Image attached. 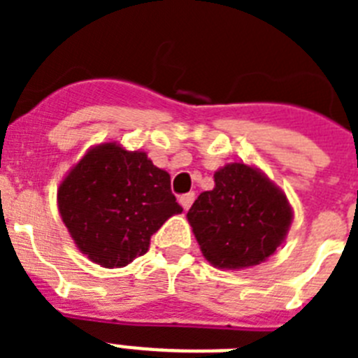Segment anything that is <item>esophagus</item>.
Listing matches in <instances>:
<instances>
[{
	"instance_id": "obj_1",
	"label": "esophagus",
	"mask_w": 358,
	"mask_h": 358,
	"mask_svg": "<svg viewBox=\"0 0 358 358\" xmlns=\"http://www.w3.org/2000/svg\"><path fill=\"white\" fill-rule=\"evenodd\" d=\"M194 201H195V194L181 195V199H179V202H181V206L185 208V210H188V208L194 204Z\"/></svg>"
}]
</instances>
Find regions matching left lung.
<instances>
[{
  "label": "left lung",
  "mask_w": 358,
  "mask_h": 358,
  "mask_svg": "<svg viewBox=\"0 0 358 358\" xmlns=\"http://www.w3.org/2000/svg\"><path fill=\"white\" fill-rule=\"evenodd\" d=\"M215 188L189 208V226L213 267L245 268L265 262L285 242L294 211L262 170L229 163L215 172Z\"/></svg>",
  "instance_id": "8db88e82"
}]
</instances>
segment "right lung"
Here are the masks:
<instances>
[{
    "instance_id": "1",
    "label": "right lung",
    "mask_w": 358,
    "mask_h": 358,
    "mask_svg": "<svg viewBox=\"0 0 358 358\" xmlns=\"http://www.w3.org/2000/svg\"><path fill=\"white\" fill-rule=\"evenodd\" d=\"M57 204L78 251L106 268L145 255L150 236L182 211L169 172L147 152L125 150L116 141L85 152L62 179Z\"/></svg>"
}]
</instances>
